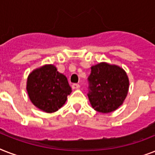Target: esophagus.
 Segmentation results:
<instances>
[{
    "mask_svg": "<svg viewBox=\"0 0 155 155\" xmlns=\"http://www.w3.org/2000/svg\"><path fill=\"white\" fill-rule=\"evenodd\" d=\"M80 87V85L78 84H72V88L73 89H79Z\"/></svg>",
    "mask_w": 155,
    "mask_h": 155,
    "instance_id": "esophagus-1",
    "label": "esophagus"
}]
</instances>
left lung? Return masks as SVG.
Masks as SVG:
<instances>
[{"label":"left lung","mask_w":155,"mask_h":155,"mask_svg":"<svg viewBox=\"0 0 155 155\" xmlns=\"http://www.w3.org/2000/svg\"><path fill=\"white\" fill-rule=\"evenodd\" d=\"M88 81L90 104L100 113L117 110L127 97L129 77L125 71L117 65L101 62L92 66Z\"/></svg>","instance_id":"1"}]
</instances>
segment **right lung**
Instances as JSON below:
<instances>
[{
  "mask_svg": "<svg viewBox=\"0 0 155 155\" xmlns=\"http://www.w3.org/2000/svg\"><path fill=\"white\" fill-rule=\"evenodd\" d=\"M26 91L34 105L45 113H51L63 107L71 87L67 77L58 72L55 66L45 64L29 74Z\"/></svg>",
  "mask_w": 155,
  "mask_h": 155,
  "instance_id": "right-lung-1",
  "label": "right lung"
}]
</instances>
